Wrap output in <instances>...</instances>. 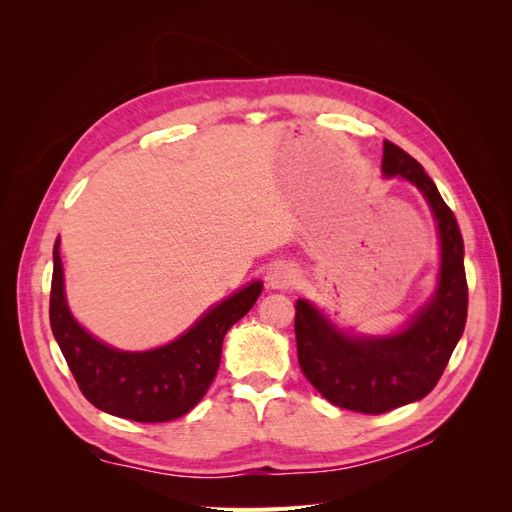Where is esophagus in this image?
Here are the masks:
<instances>
[{"instance_id":"obj_1","label":"esophagus","mask_w":512,"mask_h":512,"mask_svg":"<svg viewBox=\"0 0 512 512\" xmlns=\"http://www.w3.org/2000/svg\"><path fill=\"white\" fill-rule=\"evenodd\" d=\"M292 282H294V269L286 265V262H277V265H273L267 273V284L275 290L288 288Z\"/></svg>"}]
</instances>
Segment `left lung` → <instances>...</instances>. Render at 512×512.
Wrapping results in <instances>:
<instances>
[{
	"instance_id": "obj_1",
	"label": "left lung",
	"mask_w": 512,
	"mask_h": 512,
	"mask_svg": "<svg viewBox=\"0 0 512 512\" xmlns=\"http://www.w3.org/2000/svg\"><path fill=\"white\" fill-rule=\"evenodd\" d=\"M384 177H404L429 203L440 232V277L433 299L399 333L354 337L299 299L294 309L299 365L333 406L382 414L423 399L444 374L468 318L463 239L453 211L410 153L384 141Z\"/></svg>"
}]
</instances>
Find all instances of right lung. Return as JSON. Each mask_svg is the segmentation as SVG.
Segmentation results:
<instances>
[{"label": "right lung", "instance_id": "add662e5", "mask_svg": "<svg viewBox=\"0 0 512 512\" xmlns=\"http://www.w3.org/2000/svg\"><path fill=\"white\" fill-rule=\"evenodd\" d=\"M260 292L262 282L247 284L162 348L121 352L89 335L70 314L57 239L49 318L61 354L87 401L128 421L164 423L188 414L205 397L218 374L224 335L250 312Z\"/></svg>", "mask_w": 512, "mask_h": 512}]
</instances>
